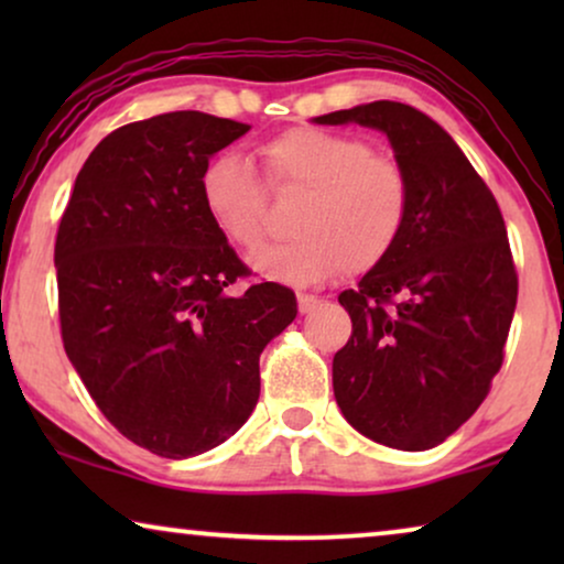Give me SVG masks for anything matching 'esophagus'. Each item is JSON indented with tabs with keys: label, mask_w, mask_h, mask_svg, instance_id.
<instances>
[{
	"label": "esophagus",
	"mask_w": 564,
	"mask_h": 564,
	"mask_svg": "<svg viewBox=\"0 0 564 564\" xmlns=\"http://www.w3.org/2000/svg\"><path fill=\"white\" fill-rule=\"evenodd\" d=\"M318 303H321V300L315 295H305V292H297V311L300 313H311Z\"/></svg>",
	"instance_id": "obj_1"
}]
</instances>
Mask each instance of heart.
<instances>
[{"label": "heart", "mask_w": 564, "mask_h": 564, "mask_svg": "<svg viewBox=\"0 0 564 564\" xmlns=\"http://www.w3.org/2000/svg\"><path fill=\"white\" fill-rule=\"evenodd\" d=\"M267 182L241 153L210 159L199 195L218 234L238 249H259L274 192H305L288 243L253 253L261 276L313 284L367 274L395 251L411 218V176L398 159L375 153L365 138L323 128H292L259 149Z\"/></svg>", "instance_id": "heart-1"}]
</instances>
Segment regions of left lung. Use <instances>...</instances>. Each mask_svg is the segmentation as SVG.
Listing matches in <instances>:
<instances>
[{
    "instance_id": "left-lung-1",
    "label": "left lung",
    "mask_w": 564,
    "mask_h": 564,
    "mask_svg": "<svg viewBox=\"0 0 564 564\" xmlns=\"http://www.w3.org/2000/svg\"><path fill=\"white\" fill-rule=\"evenodd\" d=\"M315 122L388 133L413 187L395 251L338 295L351 336L334 357L336 403L377 444L431 449L480 408L503 365L519 297L503 215L452 135L411 105L380 99Z\"/></svg>"
}]
</instances>
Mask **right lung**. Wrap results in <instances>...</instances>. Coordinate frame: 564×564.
<instances>
[{"instance_id":"1","label":"right lung","mask_w":564,"mask_h":564,"mask_svg":"<svg viewBox=\"0 0 564 564\" xmlns=\"http://www.w3.org/2000/svg\"><path fill=\"white\" fill-rule=\"evenodd\" d=\"M251 126L197 110L102 138L56 234L64 349L99 411L159 457L226 442L259 400V357L295 321V292L249 282L207 218L199 176Z\"/></svg>"}]
</instances>
